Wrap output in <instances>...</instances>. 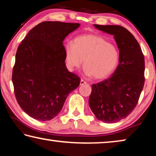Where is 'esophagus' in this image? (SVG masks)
Wrapping results in <instances>:
<instances>
[{
  "label": "esophagus",
  "mask_w": 156,
  "mask_h": 156,
  "mask_svg": "<svg viewBox=\"0 0 156 156\" xmlns=\"http://www.w3.org/2000/svg\"><path fill=\"white\" fill-rule=\"evenodd\" d=\"M87 84V82L83 80V79H82V80H80V85H83V84Z\"/></svg>",
  "instance_id": "obj_1"
}]
</instances>
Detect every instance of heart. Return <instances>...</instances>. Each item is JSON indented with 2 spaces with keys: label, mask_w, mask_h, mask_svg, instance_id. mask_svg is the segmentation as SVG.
<instances>
[{
  "label": "heart",
  "mask_w": 156,
  "mask_h": 156,
  "mask_svg": "<svg viewBox=\"0 0 156 156\" xmlns=\"http://www.w3.org/2000/svg\"><path fill=\"white\" fill-rule=\"evenodd\" d=\"M65 57L70 70L80 67L83 60L84 72L95 79L110 76L117 67L120 60L117 47L95 34L76 37L73 45L67 44L65 46Z\"/></svg>",
  "instance_id": "obj_1"
}]
</instances>
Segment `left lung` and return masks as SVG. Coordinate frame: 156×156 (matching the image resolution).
Returning a JSON list of instances; mask_svg holds the SVG:
<instances>
[{
  "instance_id": "obj_1",
  "label": "left lung",
  "mask_w": 156,
  "mask_h": 156,
  "mask_svg": "<svg viewBox=\"0 0 156 156\" xmlns=\"http://www.w3.org/2000/svg\"><path fill=\"white\" fill-rule=\"evenodd\" d=\"M113 36L120 60L112 76L92 84L89 105L98 120L114 123L133 112L144 83V58L138 41L122 26L94 25Z\"/></svg>"
}]
</instances>
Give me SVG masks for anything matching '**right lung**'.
Returning a JSON list of instances; mask_svg holds the SVG:
<instances>
[{
    "label": "right lung",
    "mask_w": 156,
    "mask_h": 156,
    "mask_svg": "<svg viewBox=\"0 0 156 156\" xmlns=\"http://www.w3.org/2000/svg\"><path fill=\"white\" fill-rule=\"evenodd\" d=\"M79 23L45 21L29 31L18 47L12 83L21 109L34 119L51 120L80 79L65 65L63 41Z\"/></svg>",
    "instance_id": "add662e5"
}]
</instances>
